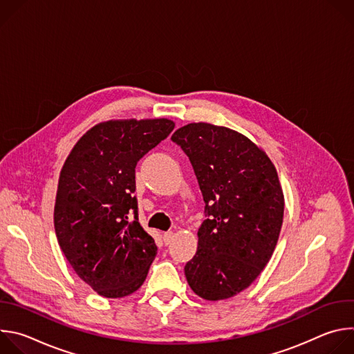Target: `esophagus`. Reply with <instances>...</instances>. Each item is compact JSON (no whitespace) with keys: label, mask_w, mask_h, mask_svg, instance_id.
<instances>
[{"label":"esophagus","mask_w":354,"mask_h":354,"mask_svg":"<svg viewBox=\"0 0 354 354\" xmlns=\"http://www.w3.org/2000/svg\"><path fill=\"white\" fill-rule=\"evenodd\" d=\"M162 238H164L165 245H169V243H171V241H172V238H174V232H172V231H167V232H164Z\"/></svg>","instance_id":"34e87169"}]
</instances>
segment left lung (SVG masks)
Segmentation results:
<instances>
[{
	"mask_svg": "<svg viewBox=\"0 0 354 354\" xmlns=\"http://www.w3.org/2000/svg\"><path fill=\"white\" fill-rule=\"evenodd\" d=\"M171 140L189 157L206 203L186 280L205 299L234 297L257 280L280 235L284 197L276 168L257 144L223 126L190 123Z\"/></svg>",
	"mask_w": 354,
	"mask_h": 354,
	"instance_id": "left-lung-1",
	"label": "left lung"
}]
</instances>
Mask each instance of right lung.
<instances>
[{"mask_svg": "<svg viewBox=\"0 0 354 354\" xmlns=\"http://www.w3.org/2000/svg\"><path fill=\"white\" fill-rule=\"evenodd\" d=\"M168 119L111 120L86 131L60 172L55 230L74 272L106 298L141 287L157 245L138 223L136 165L165 140Z\"/></svg>", "mask_w": 354, "mask_h": 354, "instance_id": "obj_1", "label": "right lung"}]
</instances>
